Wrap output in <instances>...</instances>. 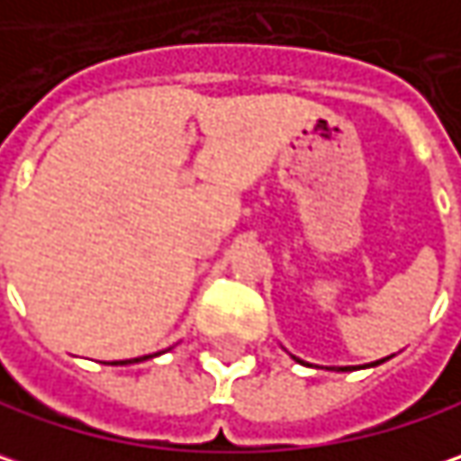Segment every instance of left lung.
<instances>
[{
    "instance_id": "1",
    "label": "left lung",
    "mask_w": 461,
    "mask_h": 461,
    "mask_svg": "<svg viewBox=\"0 0 461 461\" xmlns=\"http://www.w3.org/2000/svg\"><path fill=\"white\" fill-rule=\"evenodd\" d=\"M391 357H393V354H391ZM391 357H383V359H378V362H370V365H365V367H378V365H383V362H385V359H391ZM291 359H296L299 365H307L304 359H299V357H294V354H291ZM328 370H336V373H348V370H354V367H328Z\"/></svg>"
}]
</instances>
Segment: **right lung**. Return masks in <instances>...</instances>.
Wrapping results in <instances>:
<instances>
[{"label":"right lung","mask_w":461,"mask_h":461,"mask_svg":"<svg viewBox=\"0 0 461 461\" xmlns=\"http://www.w3.org/2000/svg\"><path fill=\"white\" fill-rule=\"evenodd\" d=\"M151 357V354H149ZM149 357H139V359H122V362H113V365H136V362H144Z\"/></svg>","instance_id":"right-lung-1"}]
</instances>
